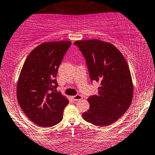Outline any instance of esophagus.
Listing matches in <instances>:
<instances>
[{"label": "esophagus", "mask_w": 155, "mask_h": 155, "mask_svg": "<svg viewBox=\"0 0 155 155\" xmlns=\"http://www.w3.org/2000/svg\"><path fill=\"white\" fill-rule=\"evenodd\" d=\"M82 99V96L81 95H76V96H74V97H72V99L74 101H79L81 100Z\"/></svg>", "instance_id": "esophagus-1"}]
</instances>
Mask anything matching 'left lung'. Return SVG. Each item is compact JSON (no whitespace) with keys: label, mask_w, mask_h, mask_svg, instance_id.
<instances>
[{"label":"left lung","mask_w":155,"mask_h":155,"mask_svg":"<svg viewBox=\"0 0 155 155\" xmlns=\"http://www.w3.org/2000/svg\"><path fill=\"white\" fill-rule=\"evenodd\" d=\"M86 59L91 81L100 83L98 93L88 98L90 107L82 117L95 126L115 122L126 112L133 97V84L129 66L114 45L98 39L77 41Z\"/></svg>","instance_id":"obj_1"}]
</instances>
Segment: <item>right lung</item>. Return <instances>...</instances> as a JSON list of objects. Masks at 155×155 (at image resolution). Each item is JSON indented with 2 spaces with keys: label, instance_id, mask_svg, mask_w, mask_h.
<instances>
[{
  "label": "right lung",
  "instance_id": "obj_1",
  "mask_svg": "<svg viewBox=\"0 0 155 155\" xmlns=\"http://www.w3.org/2000/svg\"><path fill=\"white\" fill-rule=\"evenodd\" d=\"M71 44L68 41L43 43L23 64L17 84V99L26 117L40 127L54 126L63 119L68 100L56 91V77Z\"/></svg>",
  "mask_w": 155,
  "mask_h": 155
}]
</instances>
